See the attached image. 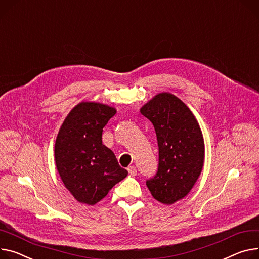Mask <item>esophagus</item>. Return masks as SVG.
I'll return each instance as SVG.
<instances>
[{"instance_id":"obj_1","label":"esophagus","mask_w":259,"mask_h":259,"mask_svg":"<svg viewBox=\"0 0 259 259\" xmlns=\"http://www.w3.org/2000/svg\"><path fill=\"white\" fill-rule=\"evenodd\" d=\"M127 171H128L130 175H132V176H135V175L137 174V169H136V167H134V166H130V167L127 168Z\"/></svg>"}]
</instances>
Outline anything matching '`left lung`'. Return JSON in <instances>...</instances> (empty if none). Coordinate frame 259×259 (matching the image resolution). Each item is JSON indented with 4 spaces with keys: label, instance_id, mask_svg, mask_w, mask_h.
Masks as SVG:
<instances>
[{
    "label": "left lung",
    "instance_id": "8db88e82",
    "mask_svg": "<svg viewBox=\"0 0 259 259\" xmlns=\"http://www.w3.org/2000/svg\"><path fill=\"white\" fill-rule=\"evenodd\" d=\"M140 112L154 126L158 145V169L146 182L152 197L171 205L193 189L204 164V139L188 106L169 92L158 93Z\"/></svg>",
    "mask_w": 259,
    "mask_h": 259
}]
</instances>
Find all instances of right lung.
<instances>
[{
    "label": "right lung",
    "instance_id": "obj_1",
    "mask_svg": "<svg viewBox=\"0 0 259 259\" xmlns=\"http://www.w3.org/2000/svg\"><path fill=\"white\" fill-rule=\"evenodd\" d=\"M115 114L114 107L82 102L71 109L58 132L56 167L79 203L94 205L128 174L102 140L103 128Z\"/></svg>",
    "mask_w": 259,
    "mask_h": 259
}]
</instances>
